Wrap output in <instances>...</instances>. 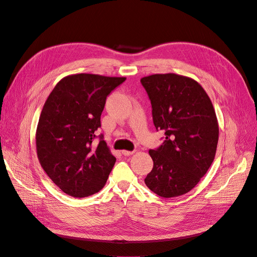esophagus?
<instances>
[{"label": "esophagus", "mask_w": 257, "mask_h": 257, "mask_svg": "<svg viewBox=\"0 0 257 257\" xmlns=\"http://www.w3.org/2000/svg\"><path fill=\"white\" fill-rule=\"evenodd\" d=\"M134 152L133 151H127V150H123L121 151V154H123L124 156H130V155H132Z\"/></svg>", "instance_id": "34e87169"}]
</instances>
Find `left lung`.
Returning a JSON list of instances; mask_svg holds the SVG:
<instances>
[{"label": "left lung", "instance_id": "obj_1", "mask_svg": "<svg viewBox=\"0 0 257 257\" xmlns=\"http://www.w3.org/2000/svg\"><path fill=\"white\" fill-rule=\"evenodd\" d=\"M152 105L153 123L166 140L150 150L153 169L145 178L156 195H184L207 173L217 152L219 124L206 91L196 80L177 74L141 79Z\"/></svg>", "mask_w": 257, "mask_h": 257}]
</instances>
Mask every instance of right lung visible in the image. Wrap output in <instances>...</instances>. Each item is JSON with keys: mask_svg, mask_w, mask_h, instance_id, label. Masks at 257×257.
I'll return each instance as SVG.
<instances>
[{"mask_svg": "<svg viewBox=\"0 0 257 257\" xmlns=\"http://www.w3.org/2000/svg\"><path fill=\"white\" fill-rule=\"evenodd\" d=\"M125 77L76 74L62 78L44 105L36 129L37 157L51 180L69 196L101 191L115 164L101 127L106 98Z\"/></svg>", "mask_w": 257, "mask_h": 257, "instance_id": "right-lung-1", "label": "right lung"}]
</instances>
